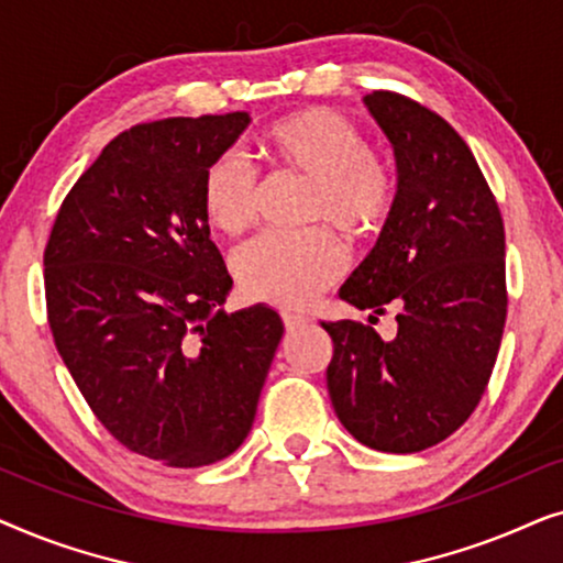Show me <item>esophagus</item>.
Wrapping results in <instances>:
<instances>
[{"mask_svg":"<svg viewBox=\"0 0 563 563\" xmlns=\"http://www.w3.org/2000/svg\"><path fill=\"white\" fill-rule=\"evenodd\" d=\"M282 320H284V328H287V330H297V328L307 325L305 314H295V312H284Z\"/></svg>","mask_w":563,"mask_h":563,"instance_id":"esophagus-1","label":"esophagus"}]
</instances>
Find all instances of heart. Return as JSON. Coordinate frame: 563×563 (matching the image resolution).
Wrapping results in <instances>:
<instances>
[{
  "mask_svg": "<svg viewBox=\"0 0 563 563\" xmlns=\"http://www.w3.org/2000/svg\"><path fill=\"white\" fill-rule=\"evenodd\" d=\"M272 158L312 181L307 222H330L349 238L379 235L395 212L391 174L372 156V143L341 112L310 107L266 130ZM199 202L207 222L222 235H241L256 222L261 179L241 151H225L202 174ZM349 256L328 230L299 235L268 233L233 256L241 289L258 302L302 310L341 279Z\"/></svg>",
  "mask_w": 563,
  "mask_h": 563,
  "instance_id": "obj_1",
  "label": "heart"
}]
</instances>
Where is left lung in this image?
Masks as SVG:
<instances>
[{"label": "left lung", "instance_id": "8db88e82", "mask_svg": "<svg viewBox=\"0 0 563 563\" xmlns=\"http://www.w3.org/2000/svg\"><path fill=\"white\" fill-rule=\"evenodd\" d=\"M364 102L397 158V202L372 253L341 287L368 320L398 310L395 342L356 320L333 338L328 391L358 443L418 453L476 410L507 318L505 225L474 153L428 107L397 91Z\"/></svg>", "mask_w": 563, "mask_h": 563}]
</instances>
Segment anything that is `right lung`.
I'll use <instances>...</instances> for the list:
<instances>
[{
  "label": "right lung",
  "mask_w": 563,
  "mask_h": 563,
  "mask_svg": "<svg viewBox=\"0 0 563 563\" xmlns=\"http://www.w3.org/2000/svg\"><path fill=\"white\" fill-rule=\"evenodd\" d=\"M249 112L143 122L79 176L45 245L56 349L128 451L195 468L245 441L282 341L256 305L225 312L233 279L199 202L202 174Z\"/></svg>",
  "instance_id": "1"
}]
</instances>
